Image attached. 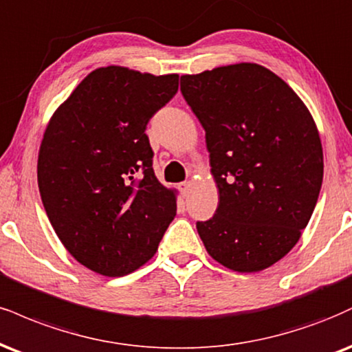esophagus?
<instances>
[{
	"label": "esophagus",
	"mask_w": 352,
	"mask_h": 352,
	"mask_svg": "<svg viewBox=\"0 0 352 352\" xmlns=\"http://www.w3.org/2000/svg\"><path fill=\"white\" fill-rule=\"evenodd\" d=\"M179 188H180L182 195H184V197H187L190 188H192V184H190V182H182V184H179Z\"/></svg>",
	"instance_id": "obj_1"
}]
</instances>
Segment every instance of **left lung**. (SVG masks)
I'll list each match as a JSON object with an SVG mask.
<instances>
[{"instance_id": "obj_1", "label": "left lung", "mask_w": 352, "mask_h": 352, "mask_svg": "<svg viewBox=\"0 0 352 352\" xmlns=\"http://www.w3.org/2000/svg\"><path fill=\"white\" fill-rule=\"evenodd\" d=\"M182 95L205 129L219 203L198 234L214 261L257 272L280 261L310 221L323 149L310 111L257 63L184 75Z\"/></svg>"}]
</instances>
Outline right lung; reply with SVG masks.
<instances>
[{"label": "right lung", "mask_w": 352, "mask_h": 352, "mask_svg": "<svg viewBox=\"0 0 352 352\" xmlns=\"http://www.w3.org/2000/svg\"><path fill=\"white\" fill-rule=\"evenodd\" d=\"M179 90V75L93 70L50 118L37 160L45 213L80 264L121 277L154 256L177 214L152 168L147 122Z\"/></svg>", "instance_id": "obj_1"}]
</instances>
